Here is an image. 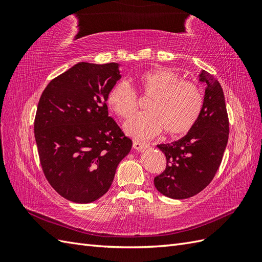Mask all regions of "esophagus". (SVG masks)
<instances>
[{"instance_id": "34e87169", "label": "esophagus", "mask_w": 262, "mask_h": 262, "mask_svg": "<svg viewBox=\"0 0 262 262\" xmlns=\"http://www.w3.org/2000/svg\"><path fill=\"white\" fill-rule=\"evenodd\" d=\"M133 147H134V149H137V150H142V149L147 148L148 144L142 143V142H139V141H133Z\"/></svg>"}]
</instances>
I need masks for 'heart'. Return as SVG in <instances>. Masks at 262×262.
Wrapping results in <instances>:
<instances>
[{
	"label": "heart",
	"instance_id": "heart-1",
	"mask_svg": "<svg viewBox=\"0 0 262 262\" xmlns=\"http://www.w3.org/2000/svg\"><path fill=\"white\" fill-rule=\"evenodd\" d=\"M139 84L144 95L152 96L148 112L138 114L124 123V131L138 140L156 137L164 129L169 136H178L192 128L199 118L203 97L195 83L180 80V75L166 68H155L140 74ZM107 102L120 118L131 117L138 108L136 90L125 80L113 85Z\"/></svg>",
	"mask_w": 262,
	"mask_h": 262
}]
</instances>
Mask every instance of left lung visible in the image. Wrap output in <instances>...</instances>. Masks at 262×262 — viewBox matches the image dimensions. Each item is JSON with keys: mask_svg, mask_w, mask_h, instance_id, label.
<instances>
[{"mask_svg": "<svg viewBox=\"0 0 262 262\" xmlns=\"http://www.w3.org/2000/svg\"><path fill=\"white\" fill-rule=\"evenodd\" d=\"M199 81L205 83V92L196 122L184 138L157 145L167 163L154 185L171 199H187L202 191L215 176L227 145L228 117L222 86L203 70Z\"/></svg>", "mask_w": 262, "mask_h": 262, "instance_id": "left-lung-1", "label": "left lung"}]
</instances>
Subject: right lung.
I'll return each instance as SVG.
<instances>
[{
	"label": "right lung",
	"mask_w": 262,
	"mask_h": 262,
	"mask_svg": "<svg viewBox=\"0 0 262 262\" xmlns=\"http://www.w3.org/2000/svg\"><path fill=\"white\" fill-rule=\"evenodd\" d=\"M120 77L118 63L80 62L53 78L39 99L34 131L41 167L69 201L91 203L104 195L132 147L106 104Z\"/></svg>",
	"instance_id": "1"
}]
</instances>
